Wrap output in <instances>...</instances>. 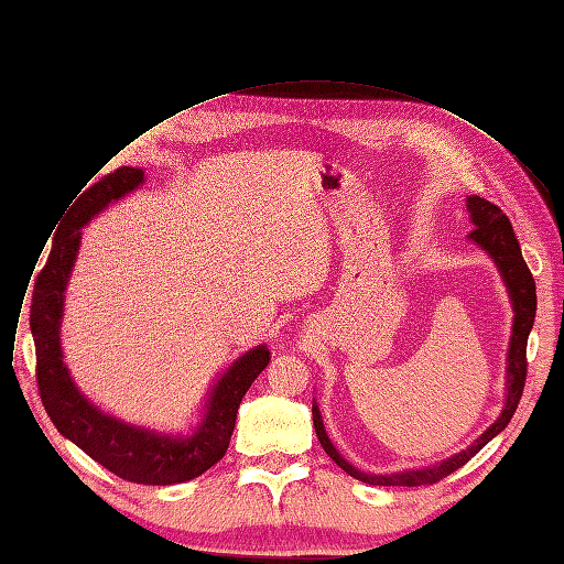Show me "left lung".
Segmentation results:
<instances>
[{
	"label": "left lung",
	"mask_w": 564,
	"mask_h": 564,
	"mask_svg": "<svg viewBox=\"0 0 564 564\" xmlns=\"http://www.w3.org/2000/svg\"><path fill=\"white\" fill-rule=\"evenodd\" d=\"M467 207L471 214V223L476 225L471 229L469 239H474L482 250L491 254V259L499 267L503 282L510 291L512 297V307H514V325H512V339H510V352H508V401L501 412V416L496 419L494 425L485 430V435L476 440L467 451H462L448 459H444L442 465L427 467V469H416V471H403V474H389V476H371L357 471L350 467L348 462L339 455V451L333 446V442L327 440L323 419L316 405H312L314 414V430L321 446L325 453L333 457L337 465L352 478L367 482V485H384V487H419V485H435L457 471L459 467H465L467 462L487 444L491 442L501 430L510 423L512 414L517 412V405L521 401L523 384H525V371H528V361H525V344L528 335H531L533 323H535V312H538V293H535V280L531 269H528L525 259L521 257L519 241L514 237V229L508 220V216L501 212V207L491 205L489 200L480 195L467 197Z\"/></svg>",
	"instance_id": "8db88e82"
}]
</instances>
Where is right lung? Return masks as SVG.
Segmentation results:
<instances>
[{
    "instance_id": "add662e5",
    "label": "right lung",
    "mask_w": 564,
    "mask_h": 564,
    "mask_svg": "<svg viewBox=\"0 0 564 564\" xmlns=\"http://www.w3.org/2000/svg\"><path fill=\"white\" fill-rule=\"evenodd\" d=\"M141 184L143 171L124 165L79 191L77 203L61 223L45 267L33 284L29 323L36 344L39 393L58 433L122 480L175 485L203 476L225 455L243 395L254 378L269 367L271 357L267 346H257L231 364L214 387L207 414L191 437L159 435L145 427L127 425L90 405L77 391L61 359L58 325L63 291L79 250V227Z\"/></svg>"
}]
</instances>
